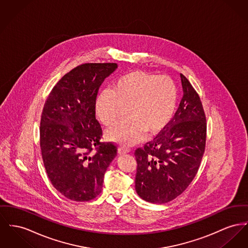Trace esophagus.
<instances>
[{
    "mask_svg": "<svg viewBox=\"0 0 248 248\" xmlns=\"http://www.w3.org/2000/svg\"><path fill=\"white\" fill-rule=\"evenodd\" d=\"M118 152H119V154H126V153H129L130 150L125 147H119Z\"/></svg>",
    "mask_w": 248,
    "mask_h": 248,
    "instance_id": "esophagus-1",
    "label": "esophagus"
}]
</instances>
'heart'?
<instances>
[{
	"mask_svg": "<svg viewBox=\"0 0 248 248\" xmlns=\"http://www.w3.org/2000/svg\"><path fill=\"white\" fill-rule=\"evenodd\" d=\"M178 91L167 76L141 70L120 76L111 89L102 91L95 99V113L104 125L114 124L126 108L125 121L106 133L109 140L131 146L140 141L147 133L153 137L163 131L174 115Z\"/></svg>",
	"mask_w": 248,
	"mask_h": 248,
	"instance_id": "obj_1",
	"label": "heart"
}]
</instances>
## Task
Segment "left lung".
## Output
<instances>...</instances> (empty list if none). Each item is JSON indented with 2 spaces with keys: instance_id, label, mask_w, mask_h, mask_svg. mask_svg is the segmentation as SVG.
I'll return each mask as SVG.
<instances>
[{
  "instance_id": "obj_1",
  "label": "left lung",
  "mask_w": 248,
  "mask_h": 248,
  "mask_svg": "<svg viewBox=\"0 0 248 248\" xmlns=\"http://www.w3.org/2000/svg\"><path fill=\"white\" fill-rule=\"evenodd\" d=\"M184 95L169 125L153 141L135 151L138 195L152 203H167L188 187L198 173L206 144L202 103L181 74Z\"/></svg>"
}]
</instances>
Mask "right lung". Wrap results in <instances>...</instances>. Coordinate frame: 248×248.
<instances>
[{
    "mask_svg": "<svg viewBox=\"0 0 248 248\" xmlns=\"http://www.w3.org/2000/svg\"><path fill=\"white\" fill-rule=\"evenodd\" d=\"M117 66L80 64L59 80L45 102L40 122L45 169L52 186L74 202H89L101 193L105 172L117 155L116 146L100 141L94 109L100 85Z\"/></svg>",
    "mask_w": 248,
    "mask_h": 248,
    "instance_id": "1",
    "label": "right lung"
}]
</instances>
